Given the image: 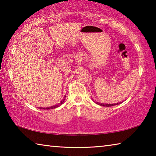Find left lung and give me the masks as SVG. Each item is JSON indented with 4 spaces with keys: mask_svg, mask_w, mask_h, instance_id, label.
I'll list each match as a JSON object with an SVG mask.
<instances>
[{
    "mask_svg": "<svg viewBox=\"0 0 156 156\" xmlns=\"http://www.w3.org/2000/svg\"><path fill=\"white\" fill-rule=\"evenodd\" d=\"M121 102H119V103H115V104H103V103H100V102H96V104L100 105V106H104V107H112L114 106V105H119Z\"/></svg>",
    "mask_w": 156,
    "mask_h": 156,
    "instance_id": "obj_1",
    "label": "left lung"
}]
</instances>
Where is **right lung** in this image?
Segmentation results:
<instances>
[{
  "mask_svg": "<svg viewBox=\"0 0 156 156\" xmlns=\"http://www.w3.org/2000/svg\"><path fill=\"white\" fill-rule=\"evenodd\" d=\"M65 98H66V96H65L64 98H63V99L61 100V101H60V102L58 105H54V106H52V107H46V108H44V107L42 108V107H41V108H39V109H55V108H56V107H58L60 105H61L63 103V102H64L65 100Z\"/></svg>",
  "mask_w": 156,
  "mask_h": 156,
  "instance_id": "add662e5",
  "label": "right lung"
}]
</instances>
